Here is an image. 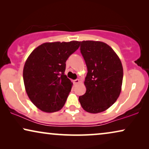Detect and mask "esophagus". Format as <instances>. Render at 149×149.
<instances>
[{
  "label": "esophagus",
  "mask_w": 149,
  "mask_h": 149,
  "mask_svg": "<svg viewBox=\"0 0 149 149\" xmlns=\"http://www.w3.org/2000/svg\"><path fill=\"white\" fill-rule=\"evenodd\" d=\"M80 82V81H79V79H75V80L73 81V83H74V85H77L78 84V83Z\"/></svg>",
  "instance_id": "obj_1"
}]
</instances>
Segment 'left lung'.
<instances>
[{"mask_svg": "<svg viewBox=\"0 0 149 149\" xmlns=\"http://www.w3.org/2000/svg\"><path fill=\"white\" fill-rule=\"evenodd\" d=\"M80 50L87 74L84 82L86 92L79 96V102L88 113H101L111 107L121 93V62L113 49L103 42L83 40Z\"/></svg>", "mask_w": 149, "mask_h": 149, "instance_id": "8db88e82", "label": "left lung"}]
</instances>
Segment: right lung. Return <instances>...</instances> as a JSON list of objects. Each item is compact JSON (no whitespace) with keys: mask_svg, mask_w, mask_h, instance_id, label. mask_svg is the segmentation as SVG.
<instances>
[{"mask_svg":"<svg viewBox=\"0 0 149 149\" xmlns=\"http://www.w3.org/2000/svg\"><path fill=\"white\" fill-rule=\"evenodd\" d=\"M79 41L45 42L32 52L24 64L26 93L38 109L54 113L64 107L72 83L64 74L67 59L80 46Z\"/></svg>","mask_w":149,"mask_h":149,"instance_id":"add662e5","label":"right lung"}]
</instances>
